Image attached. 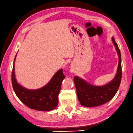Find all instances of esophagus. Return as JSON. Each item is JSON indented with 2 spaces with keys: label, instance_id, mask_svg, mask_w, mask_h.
Wrapping results in <instances>:
<instances>
[{
  "label": "esophagus",
  "instance_id": "obj_1",
  "mask_svg": "<svg viewBox=\"0 0 133 133\" xmlns=\"http://www.w3.org/2000/svg\"><path fill=\"white\" fill-rule=\"evenodd\" d=\"M71 72H74V71H73V69H71Z\"/></svg>",
  "mask_w": 133,
  "mask_h": 133
}]
</instances>
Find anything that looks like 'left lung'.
I'll return each instance as SVG.
<instances>
[{
    "label": "left lung",
    "mask_w": 133,
    "mask_h": 133,
    "mask_svg": "<svg viewBox=\"0 0 133 133\" xmlns=\"http://www.w3.org/2000/svg\"><path fill=\"white\" fill-rule=\"evenodd\" d=\"M112 41L119 58L117 71L112 81L105 85L97 86L91 84L78 76H75L74 78L77 97L79 103L83 107H95L107 103L114 97L119 89L122 77L121 56L114 37H112Z\"/></svg>",
    "instance_id": "left-lung-1"
}]
</instances>
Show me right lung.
Returning <instances> with one entry per match:
<instances>
[{"label":"right lung","mask_w":133,"mask_h":133,"mask_svg":"<svg viewBox=\"0 0 133 133\" xmlns=\"http://www.w3.org/2000/svg\"><path fill=\"white\" fill-rule=\"evenodd\" d=\"M12 72V83L14 90L20 101L26 107L40 111L55 109L58 105V95L62 82L65 77L62 69L55 74L44 86L36 90L26 89L17 82L15 75V61Z\"/></svg>","instance_id":"add662e5"}]
</instances>
